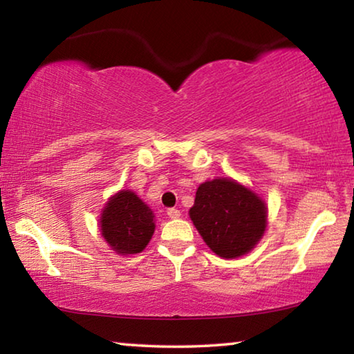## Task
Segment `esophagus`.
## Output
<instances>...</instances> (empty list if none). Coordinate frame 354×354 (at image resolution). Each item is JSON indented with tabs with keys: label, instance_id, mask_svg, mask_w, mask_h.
Instances as JSON below:
<instances>
[{
	"label": "esophagus",
	"instance_id": "esophagus-1",
	"mask_svg": "<svg viewBox=\"0 0 354 354\" xmlns=\"http://www.w3.org/2000/svg\"><path fill=\"white\" fill-rule=\"evenodd\" d=\"M167 216L170 219H178L179 216H181V211L176 209V208H170V209H167Z\"/></svg>",
	"mask_w": 354,
	"mask_h": 354
}]
</instances>
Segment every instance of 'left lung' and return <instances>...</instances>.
<instances>
[{"mask_svg": "<svg viewBox=\"0 0 354 354\" xmlns=\"http://www.w3.org/2000/svg\"><path fill=\"white\" fill-rule=\"evenodd\" d=\"M189 216L209 250L224 259L250 252L267 227L263 200L230 178L200 184Z\"/></svg>", "mask_w": 354, "mask_h": 354, "instance_id": "left-lung-1", "label": "left lung"}]
</instances>
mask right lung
Returning <instances> with one entry per match:
<instances>
[{"label":"right lung","instance_id":"1","mask_svg":"<svg viewBox=\"0 0 354 354\" xmlns=\"http://www.w3.org/2000/svg\"><path fill=\"white\" fill-rule=\"evenodd\" d=\"M154 213L131 191H120L108 200L100 216V232L118 254L141 252L154 234Z\"/></svg>","mask_w":354,"mask_h":354}]
</instances>
